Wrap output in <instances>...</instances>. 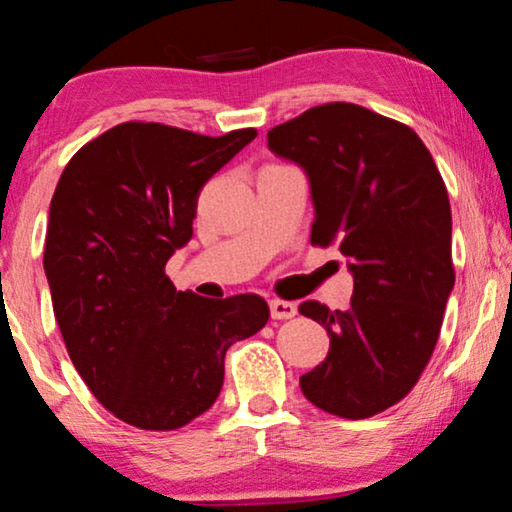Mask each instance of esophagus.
Segmentation results:
<instances>
[{
	"mask_svg": "<svg viewBox=\"0 0 512 512\" xmlns=\"http://www.w3.org/2000/svg\"><path fill=\"white\" fill-rule=\"evenodd\" d=\"M298 307L293 303H286V300H270V314L272 319H291L296 317Z\"/></svg>",
	"mask_w": 512,
	"mask_h": 512,
	"instance_id": "34e87169",
	"label": "esophagus"
}]
</instances>
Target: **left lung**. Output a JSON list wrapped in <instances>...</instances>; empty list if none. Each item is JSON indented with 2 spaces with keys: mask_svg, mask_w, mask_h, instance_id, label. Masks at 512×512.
<instances>
[{
  "mask_svg": "<svg viewBox=\"0 0 512 512\" xmlns=\"http://www.w3.org/2000/svg\"><path fill=\"white\" fill-rule=\"evenodd\" d=\"M268 146L305 170L310 240L338 244L354 277L349 310L298 307L331 338L300 389L331 415L373 417L410 394L436 349L454 286L445 181L415 130L349 102L277 125Z\"/></svg>",
  "mask_w": 512,
  "mask_h": 512,
  "instance_id": "1",
  "label": "left lung"
}]
</instances>
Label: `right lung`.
<instances>
[{"label": "right lung", "mask_w": 512, "mask_h": 512, "mask_svg": "<svg viewBox=\"0 0 512 512\" xmlns=\"http://www.w3.org/2000/svg\"><path fill=\"white\" fill-rule=\"evenodd\" d=\"M258 132L121 123L81 146L55 186L44 270L62 340L111 415L172 431L209 410L228 347L268 324L256 293L177 291L165 263L193 237L202 186Z\"/></svg>", "instance_id": "obj_1"}]
</instances>
